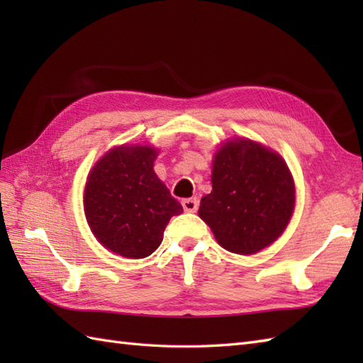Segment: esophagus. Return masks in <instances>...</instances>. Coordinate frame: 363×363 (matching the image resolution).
<instances>
[{"label":"esophagus","mask_w":363,"mask_h":363,"mask_svg":"<svg viewBox=\"0 0 363 363\" xmlns=\"http://www.w3.org/2000/svg\"><path fill=\"white\" fill-rule=\"evenodd\" d=\"M199 201L196 198H189V199H182V207L186 212H196L198 211Z\"/></svg>","instance_id":"1"}]
</instances>
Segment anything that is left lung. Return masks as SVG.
Wrapping results in <instances>:
<instances>
[{
    "instance_id": "left-lung-1",
    "label": "left lung",
    "mask_w": 363,
    "mask_h": 363,
    "mask_svg": "<svg viewBox=\"0 0 363 363\" xmlns=\"http://www.w3.org/2000/svg\"><path fill=\"white\" fill-rule=\"evenodd\" d=\"M293 206L295 186L281 156L237 138L215 154L212 191L198 213L223 248L254 254L282 234Z\"/></svg>"
}]
</instances>
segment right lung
Returning <instances> with one entry per match:
<instances>
[{"instance_id": "1", "label": "right lung", "mask_w": 363, "mask_h": 363, "mask_svg": "<svg viewBox=\"0 0 363 363\" xmlns=\"http://www.w3.org/2000/svg\"><path fill=\"white\" fill-rule=\"evenodd\" d=\"M157 151L150 146H118L98 162L84 190L91 233L107 250L142 259L159 248L177 203L152 169Z\"/></svg>"}]
</instances>
